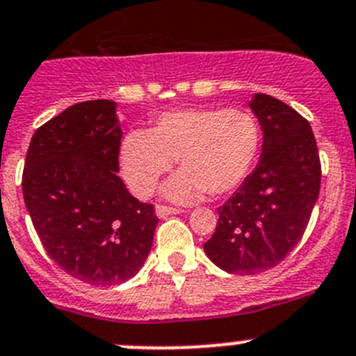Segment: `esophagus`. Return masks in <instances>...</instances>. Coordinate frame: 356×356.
I'll use <instances>...</instances> for the list:
<instances>
[{
    "mask_svg": "<svg viewBox=\"0 0 356 356\" xmlns=\"http://www.w3.org/2000/svg\"><path fill=\"white\" fill-rule=\"evenodd\" d=\"M181 212V209L177 207H168V205H156V216L158 217H167L174 216V213Z\"/></svg>",
    "mask_w": 356,
    "mask_h": 356,
    "instance_id": "1",
    "label": "esophagus"
}]
</instances>
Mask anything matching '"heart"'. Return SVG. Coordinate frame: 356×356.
Returning <instances> with one entry per match:
<instances>
[{"label":"heart","instance_id":"heart-1","mask_svg":"<svg viewBox=\"0 0 356 356\" xmlns=\"http://www.w3.org/2000/svg\"><path fill=\"white\" fill-rule=\"evenodd\" d=\"M261 132L243 109L184 108L165 111L147 132H132L120 153L122 174L140 198L156 188L177 158L181 172L165 191L179 202L202 193L220 198L233 193L254 165Z\"/></svg>","mask_w":356,"mask_h":356}]
</instances>
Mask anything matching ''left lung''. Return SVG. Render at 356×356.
I'll list each match as a JSON object with an SVG mask.
<instances>
[{"label": "left lung", "instance_id": "8db88e82", "mask_svg": "<svg viewBox=\"0 0 356 356\" xmlns=\"http://www.w3.org/2000/svg\"><path fill=\"white\" fill-rule=\"evenodd\" d=\"M262 153L238 191L217 209L219 220L203 245L220 270L234 275L268 271L299 243L320 193L322 165L305 116L278 99L255 94Z\"/></svg>", "mask_w": 356, "mask_h": 356}]
</instances>
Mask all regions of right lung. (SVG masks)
I'll return each mask as SVG.
<instances>
[{"label":"right lung","instance_id":"1","mask_svg":"<svg viewBox=\"0 0 356 356\" xmlns=\"http://www.w3.org/2000/svg\"><path fill=\"white\" fill-rule=\"evenodd\" d=\"M113 101L69 106L34 132L22 174L27 212L58 268L90 285H118L153 245L154 205L127 191Z\"/></svg>","mask_w":356,"mask_h":356}]
</instances>
